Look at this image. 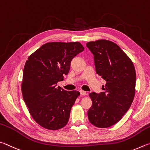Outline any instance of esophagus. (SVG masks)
<instances>
[{
    "label": "esophagus",
    "mask_w": 150,
    "mask_h": 150,
    "mask_svg": "<svg viewBox=\"0 0 150 150\" xmlns=\"http://www.w3.org/2000/svg\"><path fill=\"white\" fill-rule=\"evenodd\" d=\"M80 94H81V95H82V96H86V91H85L80 90Z\"/></svg>",
    "instance_id": "esophagus-1"
}]
</instances>
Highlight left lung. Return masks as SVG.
<instances>
[{"mask_svg":"<svg viewBox=\"0 0 150 150\" xmlns=\"http://www.w3.org/2000/svg\"><path fill=\"white\" fill-rule=\"evenodd\" d=\"M86 46L93 54L98 75L106 81L104 91L89 94L92 105L88 119L98 128H107L122 119L135 95L136 71L132 60L119 45L111 41H90Z\"/></svg>","mask_w":150,"mask_h":150,"instance_id":"8db88e82","label":"left lung"}]
</instances>
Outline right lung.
I'll use <instances>...</instances> for the list:
<instances>
[{"label": "right lung", "instance_id": "1", "mask_svg": "<svg viewBox=\"0 0 150 150\" xmlns=\"http://www.w3.org/2000/svg\"><path fill=\"white\" fill-rule=\"evenodd\" d=\"M84 48L79 42H50L28 57L23 68L22 92L29 112L38 125L57 130L65 127L70 110L80 96L57 83L70 70L71 60Z\"/></svg>", "mask_w": 150, "mask_h": 150}]
</instances>
